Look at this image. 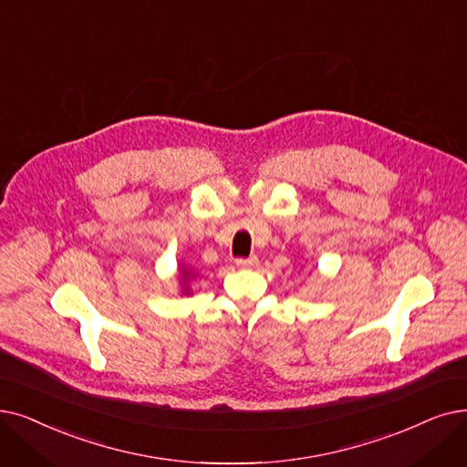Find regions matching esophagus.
<instances>
[{
	"instance_id": "1",
	"label": "esophagus",
	"mask_w": 467,
	"mask_h": 467,
	"mask_svg": "<svg viewBox=\"0 0 467 467\" xmlns=\"http://www.w3.org/2000/svg\"><path fill=\"white\" fill-rule=\"evenodd\" d=\"M257 263H259V259L255 257V255H250V257H240V259H236V265L240 267V269H254V267H257Z\"/></svg>"
}]
</instances>
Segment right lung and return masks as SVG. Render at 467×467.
<instances>
[{
  "mask_svg": "<svg viewBox=\"0 0 467 467\" xmlns=\"http://www.w3.org/2000/svg\"><path fill=\"white\" fill-rule=\"evenodd\" d=\"M192 278H194V273H192V271H189V269H185V267H181V282L185 284V292H183V294H189V286H187V284H189Z\"/></svg>",
  "mask_w": 467,
  "mask_h": 467,
  "instance_id": "1",
  "label": "right lung"
}]
</instances>
